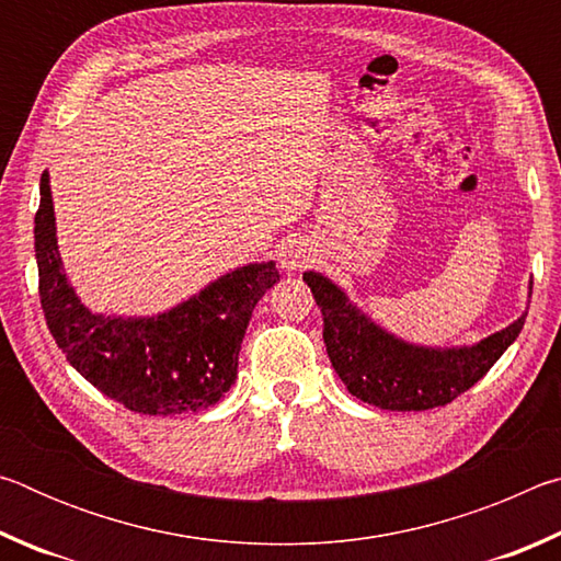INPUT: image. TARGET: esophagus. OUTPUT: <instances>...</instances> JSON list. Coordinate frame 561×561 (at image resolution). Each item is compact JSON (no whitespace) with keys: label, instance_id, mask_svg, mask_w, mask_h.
<instances>
[{"label":"esophagus","instance_id":"1","mask_svg":"<svg viewBox=\"0 0 561 561\" xmlns=\"http://www.w3.org/2000/svg\"><path fill=\"white\" fill-rule=\"evenodd\" d=\"M309 262H311V252L299 242L284 247L282 254H279V264H282L284 272H299V270L307 267Z\"/></svg>","mask_w":561,"mask_h":561}]
</instances>
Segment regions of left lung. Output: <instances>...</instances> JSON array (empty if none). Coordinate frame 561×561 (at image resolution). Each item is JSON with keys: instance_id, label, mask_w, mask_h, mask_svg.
<instances>
[{"instance_id": "left-lung-1", "label": "left lung", "mask_w": 561, "mask_h": 561, "mask_svg": "<svg viewBox=\"0 0 561 561\" xmlns=\"http://www.w3.org/2000/svg\"><path fill=\"white\" fill-rule=\"evenodd\" d=\"M324 317V344L348 393L383 411L448 405L485 376L519 336L525 317L474 346L425 348L396 339L356 309L334 282L304 272Z\"/></svg>"}]
</instances>
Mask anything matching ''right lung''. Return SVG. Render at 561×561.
<instances>
[{
	"label": "right lung",
	"mask_w": 561,
	"mask_h": 561,
	"mask_svg": "<svg viewBox=\"0 0 561 561\" xmlns=\"http://www.w3.org/2000/svg\"><path fill=\"white\" fill-rule=\"evenodd\" d=\"M34 217L39 299L66 360L103 396L133 413H195L215 405L237 378V358L254 304L279 282L274 262L247 264L165 314H93L66 279L56 247L49 173Z\"/></svg>",
	"instance_id": "right-lung-1"
}]
</instances>
